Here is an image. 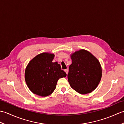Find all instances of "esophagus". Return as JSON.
I'll list each match as a JSON object with an SVG mask.
<instances>
[{"label": "esophagus", "instance_id": "obj_1", "mask_svg": "<svg viewBox=\"0 0 124 124\" xmlns=\"http://www.w3.org/2000/svg\"><path fill=\"white\" fill-rule=\"evenodd\" d=\"M64 71L65 72V73H66L67 75L68 73V69H65V70H64Z\"/></svg>", "mask_w": 124, "mask_h": 124}]
</instances>
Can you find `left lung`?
I'll return each mask as SVG.
<instances>
[{"instance_id": "1", "label": "left lung", "mask_w": 124, "mask_h": 124, "mask_svg": "<svg viewBox=\"0 0 124 124\" xmlns=\"http://www.w3.org/2000/svg\"><path fill=\"white\" fill-rule=\"evenodd\" d=\"M70 57L72 63L68 75L70 86L81 94L91 93L101 79L102 71L99 61L85 49L72 53Z\"/></svg>"}]
</instances>
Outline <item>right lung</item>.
<instances>
[{"instance_id": "add662e5", "label": "right lung", "mask_w": 124, "mask_h": 124, "mask_svg": "<svg viewBox=\"0 0 124 124\" xmlns=\"http://www.w3.org/2000/svg\"><path fill=\"white\" fill-rule=\"evenodd\" d=\"M55 55L42 53L29 62L25 70V80L30 90L37 95L45 97L56 88L57 81L67 74L57 62H53Z\"/></svg>"}]
</instances>
